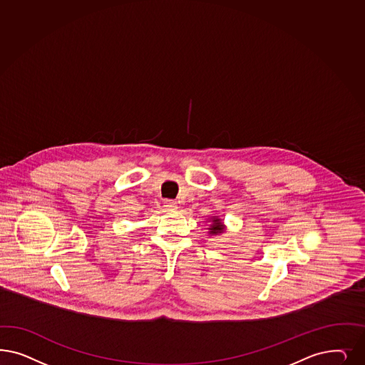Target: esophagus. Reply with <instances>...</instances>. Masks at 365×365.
<instances>
[{
  "label": "esophagus",
  "mask_w": 365,
  "mask_h": 365,
  "mask_svg": "<svg viewBox=\"0 0 365 365\" xmlns=\"http://www.w3.org/2000/svg\"><path fill=\"white\" fill-rule=\"evenodd\" d=\"M164 207L166 211H175L177 210V202L173 200H165Z\"/></svg>",
  "instance_id": "1"
}]
</instances>
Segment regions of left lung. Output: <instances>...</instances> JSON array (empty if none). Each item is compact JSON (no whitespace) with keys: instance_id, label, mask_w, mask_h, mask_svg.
<instances>
[{"instance_id":"left-lung-1","label":"left lung","mask_w":365,"mask_h":365,"mask_svg":"<svg viewBox=\"0 0 365 365\" xmlns=\"http://www.w3.org/2000/svg\"><path fill=\"white\" fill-rule=\"evenodd\" d=\"M208 222H211L210 227H208L210 236L222 235L225 231V225H224L223 220L219 216H212L208 219Z\"/></svg>"}]
</instances>
